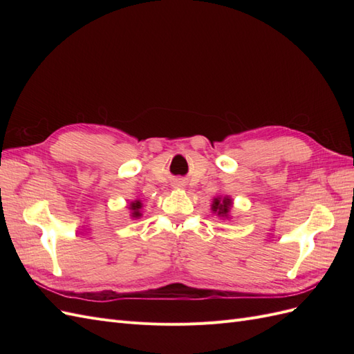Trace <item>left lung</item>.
<instances>
[{
    "label": "left lung",
    "mask_w": 354,
    "mask_h": 354,
    "mask_svg": "<svg viewBox=\"0 0 354 354\" xmlns=\"http://www.w3.org/2000/svg\"><path fill=\"white\" fill-rule=\"evenodd\" d=\"M233 205V201L230 196H224V198H214L211 209L214 214H217L218 217L227 218L230 208Z\"/></svg>",
    "instance_id": "left-lung-1"
}]
</instances>
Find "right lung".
Masks as SVG:
<instances>
[{"mask_svg": "<svg viewBox=\"0 0 354 354\" xmlns=\"http://www.w3.org/2000/svg\"><path fill=\"white\" fill-rule=\"evenodd\" d=\"M131 209V217L133 218H138L142 216V212H140V209H142V202L140 201H133L131 203H130V207H128Z\"/></svg>", "mask_w": 354, "mask_h": 354, "instance_id": "obj_1", "label": "right lung"}]
</instances>
